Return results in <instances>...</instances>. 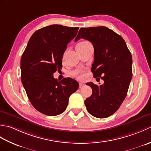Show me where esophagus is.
I'll return each mask as SVG.
<instances>
[{
  "mask_svg": "<svg viewBox=\"0 0 151 151\" xmlns=\"http://www.w3.org/2000/svg\"><path fill=\"white\" fill-rule=\"evenodd\" d=\"M85 85V84L83 82H79V88H82L83 86H84Z\"/></svg>",
  "mask_w": 151,
  "mask_h": 151,
  "instance_id": "obj_1",
  "label": "esophagus"
}]
</instances>
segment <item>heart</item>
Instances as JSON below:
<instances>
[{
	"label": "heart",
	"instance_id": "heart-1",
	"mask_svg": "<svg viewBox=\"0 0 151 151\" xmlns=\"http://www.w3.org/2000/svg\"><path fill=\"white\" fill-rule=\"evenodd\" d=\"M88 43H89V42H88V41H81V42H80L77 45H76V46L82 45H84V44ZM73 75L75 76H81V74H80L78 72H75V73H73Z\"/></svg>",
	"mask_w": 151,
	"mask_h": 151
}]
</instances>
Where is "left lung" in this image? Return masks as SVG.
I'll return each instance as SVG.
<instances>
[{
	"label": "left lung",
	"mask_w": 151,
	"mask_h": 151,
	"mask_svg": "<svg viewBox=\"0 0 151 151\" xmlns=\"http://www.w3.org/2000/svg\"><path fill=\"white\" fill-rule=\"evenodd\" d=\"M81 38L94 47L93 77L104 81L101 86L89 82L92 95L84 101L93 116L106 118L120 107L126 97L132 77V59L123 38L105 27L81 28L75 41Z\"/></svg>",
	"instance_id": "1"
}]
</instances>
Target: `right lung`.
Listing matches in <instances>:
<instances>
[{
    "mask_svg": "<svg viewBox=\"0 0 151 151\" xmlns=\"http://www.w3.org/2000/svg\"><path fill=\"white\" fill-rule=\"evenodd\" d=\"M78 27L52 24L32 34L21 60V81L28 98L41 113L55 116L65 110L69 98L78 88L70 78L58 81L53 74L61 70L63 53L77 34Z\"/></svg>",
    "mask_w": 151,
    "mask_h": 151,
    "instance_id": "1",
    "label": "right lung"
}]
</instances>
